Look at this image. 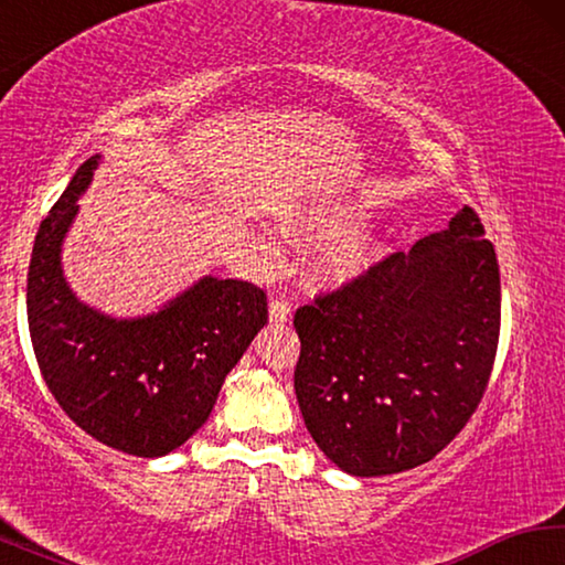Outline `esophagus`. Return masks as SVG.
Masks as SVG:
<instances>
[{"mask_svg": "<svg viewBox=\"0 0 565 565\" xmlns=\"http://www.w3.org/2000/svg\"><path fill=\"white\" fill-rule=\"evenodd\" d=\"M291 317V303L286 299H274L269 306V319L274 323H286Z\"/></svg>", "mask_w": 565, "mask_h": 565, "instance_id": "esophagus-1", "label": "esophagus"}]
</instances>
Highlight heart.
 Wrapping results in <instances>:
<instances>
[{
  "label": "heart",
  "instance_id": "heart-1",
  "mask_svg": "<svg viewBox=\"0 0 565 565\" xmlns=\"http://www.w3.org/2000/svg\"><path fill=\"white\" fill-rule=\"evenodd\" d=\"M359 218L356 206H309L296 209L284 216L286 234L299 238V242H309L317 236H331L341 234ZM376 259V244L374 238L363 232L343 234L337 244L327 248L317 264V279L323 284H341L349 281L361 271H366Z\"/></svg>",
  "mask_w": 565,
  "mask_h": 565
}]
</instances>
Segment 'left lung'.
Returning a JSON list of instances; mask_svg holds the SVG:
<instances>
[{
	"label": "left lung",
	"mask_w": 565,
	"mask_h": 565,
	"mask_svg": "<svg viewBox=\"0 0 565 565\" xmlns=\"http://www.w3.org/2000/svg\"><path fill=\"white\" fill-rule=\"evenodd\" d=\"M294 388L317 446L351 476L431 461L483 398L499 349L501 276L463 206L341 289L296 309Z\"/></svg>",
	"instance_id": "8db88e82"
}]
</instances>
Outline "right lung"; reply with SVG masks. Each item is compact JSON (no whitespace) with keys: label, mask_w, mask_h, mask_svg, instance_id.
Masks as SVG:
<instances>
[{"label":"right lung","mask_w":565,"mask_h":565,"mask_svg":"<svg viewBox=\"0 0 565 565\" xmlns=\"http://www.w3.org/2000/svg\"><path fill=\"white\" fill-rule=\"evenodd\" d=\"M99 159L76 169L36 232L26 319L36 363L64 414L104 446L157 458L204 426L269 309L259 286L216 276L139 319H111L76 299L62 271V244Z\"/></svg>","instance_id":"obj_1"}]
</instances>
